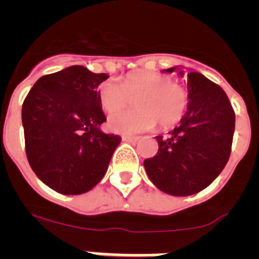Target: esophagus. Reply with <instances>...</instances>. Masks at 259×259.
Masks as SVG:
<instances>
[{
	"label": "esophagus",
	"mask_w": 259,
	"mask_h": 259,
	"mask_svg": "<svg viewBox=\"0 0 259 259\" xmlns=\"http://www.w3.org/2000/svg\"><path fill=\"white\" fill-rule=\"evenodd\" d=\"M123 141H125V143H137V141L140 140V137H137V136H123L122 137Z\"/></svg>",
	"instance_id": "1"
}]
</instances>
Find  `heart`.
I'll list each match as a JSON object with an SVG mask.
<instances>
[{"instance_id":"heart-1","label":"heart","mask_w":259,"mask_h":259,"mask_svg":"<svg viewBox=\"0 0 259 259\" xmlns=\"http://www.w3.org/2000/svg\"><path fill=\"white\" fill-rule=\"evenodd\" d=\"M98 100L105 111H114L127 105L137 107L115 111L107 118L113 132L123 135L150 131L159 123L162 128L176 125L188 109V93L172 77L155 71H135L122 84L106 80L98 87Z\"/></svg>"}]
</instances>
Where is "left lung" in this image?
Here are the masks:
<instances>
[{
  "label": "left lung",
  "instance_id": "1",
  "mask_svg": "<svg viewBox=\"0 0 259 259\" xmlns=\"http://www.w3.org/2000/svg\"><path fill=\"white\" fill-rule=\"evenodd\" d=\"M180 76L179 67L163 70ZM188 109L168 136H157L158 152L144 161L158 189L171 196H191L211 184L231 154L235 111L218 84L200 72L188 74Z\"/></svg>",
  "mask_w": 259,
  "mask_h": 259
}]
</instances>
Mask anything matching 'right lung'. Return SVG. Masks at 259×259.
<instances>
[{"mask_svg":"<svg viewBox=\"0 0 259 259\" xmlns=\"http://www.w3.org/2000/svg\"><path fill=\"white\" fill-rule=\"evenodd\" d=\"M109 77L83 66L45 75L22 107L26 153L41 182L62 194L91 191L105 176L122 139L102 132L98 85Z\"/></svg>","mask_w":259,"mask_h":259,"instance_id":"add662e5","label":"right lung"}]
</instances>
